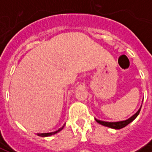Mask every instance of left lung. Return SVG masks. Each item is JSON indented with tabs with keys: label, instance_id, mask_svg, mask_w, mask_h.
<instances>
[{
	"label": "left lung",
	"instance_id": "left-lung-1",
	"mask_svg": "<svg viewBox=\"0 0 152 152\" xmlns=\"http://www.w3.org/2000/svg\"><path fill=\"white\" fill-rule=\"evenodd\" d=\"M142 107V106H141ZM141 108L137 111L134 115H132L131 117H129L127 120H124V121H113V122H109V121H100V120H98V119H95V121L99 123V124H102V125H104V126H107V127L112 128V129H122V128L125 127L126 125L131 123L132 121H134L135 118L137 117L139 112H140Z\"/></svg>",
	"mask_w": 152,
	"mask_h": 152
}]
</instances>
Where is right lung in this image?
<instances>
[{
  "label": "right lung",
  "mask_w": 152,
  "mask_h": 152,
  "mask_svg": "<svg viewBox=\"0 0 152 152\" xmlns=\"http://www.w3.org/2000/svg\"><path fill=\"white\" fill-rule=\"evenodd\" d=\"M64 126H63L62 128H60L59 129H58L57 131H54V132H51V133H38V136H40V137H48V136H50V135H53V134H55L57 133H58L59 131H61L63 129V128Z\"/></svg>",
  "instance_id": "1"
}]
</instances>
